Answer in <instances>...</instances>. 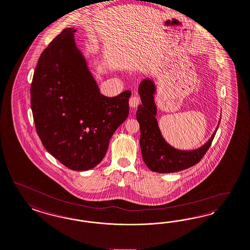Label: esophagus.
<instances>
[{"instance_id":"34e87169","label":"esophagus","mask_w":250,"mask_h":250,"mask_svg":"<svg viewBox=\"0 0 250 250\" xmlns=\"http://www.w3.org/2000/svg\"><path fill=\"white\" fill-rule=\"evenodd\" d=\"M140 104V98L138 97V95H133L129 100L130 106L132 108H136L138 107V104Z\"/></svg>"}]
</instances>
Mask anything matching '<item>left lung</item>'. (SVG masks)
<instances>
[{"label":"left lung","instance_id":"8db88e82","mask_svg":"<svg viewBox=\"0 0 250 250\" xmlns=\"http://www.w3.org/2000/svg\"><path fill=\"white\" fill-rule=\"evenodd\" d=\"M155 85L150 79H144L138 87L141 105L137 111L140 128V148L143 161L149 170L159 173L174 172L194 166L205 155L211 145L218 127L205 145L194 150H179L164 140L156 120Z\"/></svg>","mask_w":250,"mask_h":250}]
</instances>
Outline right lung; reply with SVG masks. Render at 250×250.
<instances>
[{
	"label": "right lung",
	"instance_id": "1",
	"mask_svg": "<svg viewBox=\"0 0 250 250\" xmlns=\"http://www.w3.org/2000/svg\"><path fill=\"white\" fill-rule=\"evenodd\" d=\"M64 28L38 61L30 87L35 126L44 147L74 171L100 164L115 130L129 113L131 91L101 94L74 40Z\"/></svg>",
	"mask_w": 250,
	"mask_h": 250
}]
</instances>
